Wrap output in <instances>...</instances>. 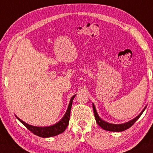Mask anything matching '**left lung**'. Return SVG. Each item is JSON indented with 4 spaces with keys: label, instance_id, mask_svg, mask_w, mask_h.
I'll return each instance as SVG.
<instances>
[{
    "label": "left lung",
    "instance_id": "1",
    "mask_svg": "<svg viewBox=\"0 0 153 153\" xmlns=\"http://www.w3.org/2000/svg\"><path fill=\"white\" fill-rule=\"evenodd\" d=\"M145 108L142 110V112L139 114L138 116L136 117L135 118L133 119V120L127 122V123H125L123 124H111V123H107V122L104 121V120H102V119L99 117L98 114H97V110H96L94 105L93 104L94 113V117H95L96 121H97V124H98L100 127H102V128L105 129V130L110 131H117V132L123 131L126 130V129L130 128L131 126H132L134 124V123H135V122L139 118V117L141 116V115H142V112H144V110H145Z\"/></svg>",
    "mask_w": 153,
    "mask_h": 153
}]
</instances>
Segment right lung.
I'll return each mask as SVG.
<instances>
[{"label":"right lung","mask_w":153,"mask_h":153,"mask_svg":"<svg viewBox=\"0 0 153 153\" xmlns=\"http://www.w3.org/2000/svg\"><path fill=\"white\" fill-rule=\"evenodd\" d=\"M75 96H73V97L71 98V100H70L68 110H67L65 116H64L62 117V119L60 121H59L57 123L54 124V125L53 126H47V127L33 126H30L29 124L26 123L25 122L23 121V120H20L19 117H16V118H17L18 120H19V121L28 129V130H30L32 133L36 134V135L38 136V137H43V138L54 137V136L58 135V134H62V132L65 131V130L66 129L67 126H68L69 120H70V110H71L72 104H73V100L74 97H75Z\"/></svg>","instance_id":"add662e5"}]
</instances>
